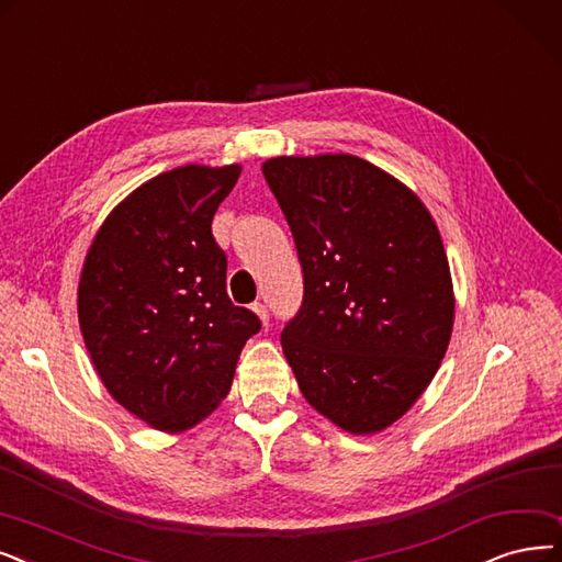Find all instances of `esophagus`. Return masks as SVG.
I'll return each instance as SVG.
<instances>
[{
	"label": "esophagus",
	"instance_id": "34e87169",
	"mask_svg": "<svg viewBox=\"0 0 562 562\" xmlns=\"http://www.w3.org/2000/svg\"><path fill=\"white\" fill-rule=\"evenodd\" d=\"M254 311H256L258 316H260L262 325H267V323H269V311H267V306H265L262 302H256V304H254Z\"/></svg>",
	"mask_w": 562,
	"mask_h": 562
}]
</instances>
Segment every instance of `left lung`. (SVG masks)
<instances>
[{
  "label": "left lung",
  "instance_id": "left-lung-1",
  "mask_svg": "<svg viewBox=\"0 0 562 562\" xmlns=\"http://www.w3.org/2000/svg\"><path fill=\"white\" fill-rule=\"evenodd\" d=\"M262 175L295 239L302 306L281 346L304 398L375 434L431 383L454 323L436 223L398 179L350 154L277 156Z\"/></svg>",
  "mask_w": 562,
  "mask_h": 562
}]
</instances>
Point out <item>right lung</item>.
<instances>
[{"instance_id":"add662e5","label":"right lung","mask_w":562,"mask_h":562,"mask_svg":"<svg viewBox=\"0 0 562 562\" xmlns=\"http://www.w3.org/2000/svg\"><path fill=\"white\" fill-rule=\"evenodd\" d=\"M239 166H184L149 179L105 218L82 267L78 318L108 392L154 429L184 431L226 398L260 331L226 293L212 218Z\"/></svg>"}]
</instances>
